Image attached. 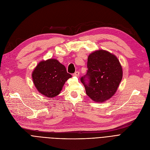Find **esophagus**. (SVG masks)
Segmentation results:
<instances>
[{"mask_svg":"<svg viewBox=\"0 0 150 150\" xmlns=\"http://www.w3.org/2000/svg\"><path fill=\"white\" fill-rule=\"evenodd\" d=\"M73 75L74 76H77V77H78L80 76V72H78V71H76V72H75L74 74H73Z\"/></svg>","mask_w":150,"mask_h":150,"instance_id":"34e87169","label":"esophagus"}]
</instances>
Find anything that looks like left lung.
<instances>
[{"label": "left lung", "instance_id": "1", "mask_svg": "<svg viewBox=\"0 0 150 150\" xmlns=\"http://www.w3.org/2000/svg\"><path fill=\"white\" fill-rule=\"evenodd\" d=\"M88 72L81 78L86 94L94 101L102 103L116 92L122 76V67L118 58L110 52L99 50L88 58Z\"/></svg>", "mask_w": 150, "mask_h": 150}]
</instances>
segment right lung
<instances>
[{
	"instance_id": "add662e5",
	"label": "right lung",
	"mask_w": 150,
	"mask_h": 150,
	"mask_svg": "<svg viewBox=\"0 0 150 150\" xmlns=\"http://www.w3.org/2000/svg\"><path fill=\"white\" fill-rule=\"evenodd\" d=\"M31 76L38 92L49 98L59 94L66 81L72 77L65 66L55 59L39 62Z\"/></svg>"
}]
</instances>
